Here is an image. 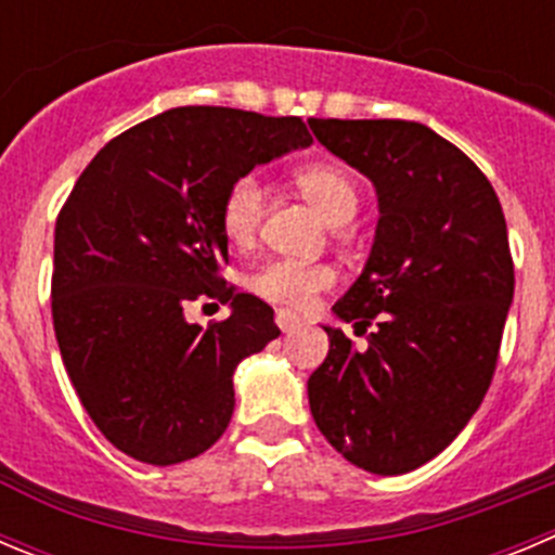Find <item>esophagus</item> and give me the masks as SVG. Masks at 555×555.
<instances>
[{
	"label": "esophagus",
	"mask_w": 555,
	"mask_h": 555,
	"mask_svg": "<svg viewBox=\"0 0 555 555\" xmlns=\"http://www.w3.org/2000/svg\"><path fill=\"white\" fill-rule=\"evenodd\" d=\"M274 322H278V327L283 330V333H294V330L299 327V324H302V319L297 317V313H292V311H278L274 313Z\"/></svg>",
	"instance_id": "obj_1"
}]
</instances>
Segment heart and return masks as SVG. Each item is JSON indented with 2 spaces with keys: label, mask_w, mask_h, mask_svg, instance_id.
<instances>
[{
  "label": "heart",
  "mask_w": 555,
  "mask_h": 555,
  "mask_svg": "<svg viewBox=\"0 0 555 555\" xmlns=\"http://www.w3.org/2000/svg\"><path fill=\"white\" fill-rule=\"evenodd\" d=\"M294 184H297V190L319 208V215H322L330 225H344V222L352 220L354 211H358V184H354L352 176H349L347 170H340L338 165H327V162L302 165L294 172ZM261 181H258L253 172L238 176L236 181L228 186L225 197H222V233H225L233 244H247L256 236L258 225H261ZM333 269L324 267V263L274 258V261H267L261 269H256V274L250 278V286L253 292L261 294L263 299L281 302L286 305V308H305L319 292L333 286Z\"/></svg>",
  "instance_id": "b5f03b06"
}]
</instances>
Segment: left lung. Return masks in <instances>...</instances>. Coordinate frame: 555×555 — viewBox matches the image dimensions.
Returning a JSON list of instances; mask_svg holds the SVG:
<instances>
[{
	"mask_svg": "<svg viewBox=\"0 0 555 555\" xmlns=\"http://www.w3.org/2000/svg\"><path fill=\"white\" fill-rule=\"evenodd\" d=\"M330 154L369 178L379 220L369 261L333 305L363 352L324 324L308 379L319 431L377 476L435 460L479 410L515 297L501 203L485 172L415 120H308Z\"/></svg>",
	"mask_w": 555,
	"mask_h": 555,
	"instance_id": "obj_1",
	"label": "left lung"
}]
</instances>
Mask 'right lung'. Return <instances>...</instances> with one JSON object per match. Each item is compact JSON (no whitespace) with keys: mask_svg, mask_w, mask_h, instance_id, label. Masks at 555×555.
<instances>
[{"mask_svg":"<svg viewBox=\"0 0 555 555\" xmlns=\"http://www.w3.org/2000/svg\"><path fill=\"white\" fill-rule=\"evenodd\" d=\"M311 142L299 118L176 106L106 142L79 176L54 228V335L81 406L118 451L178 465L228 429L233 371L281 330L267 302L220 278L222 197ZM195 298H220L232 317L186 323Z\"/></svg>","mask_w":555,"mask_h":555,"instance_id":"right-lung-1","label":"right lung"}]
</instances>
